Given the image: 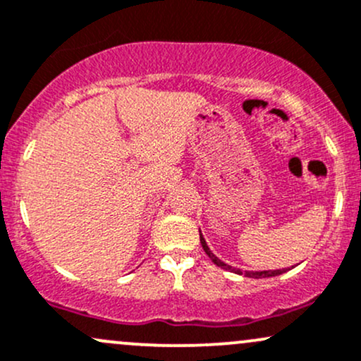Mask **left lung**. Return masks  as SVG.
I'll use <instances>...</instances> for the list:
<instances>
[{
    "mask_svg": "<svg viewBox=\"0 0 361 361\" xmlns=\"http://www.w3.org/2000/svg\"><path fill=\"white\" fill-rule=\"evenodd\" d=\"M200 243H202V248H204V252L209 255V259H211L212 262L217 265V267L224 269V271L235 272V274H240V276L243 274L245 277H253V279H262V277H274V276H281V274H284V272H286V269H276V271H245V272H241L240 269L231 267V265L223 262L219 257L214 255V253L211 252V248H209L207 241H205L204 236H202V233H200Z\"/></svg>",
    "mask_w": 361,
    "mask_h": 361,
    "instance_id": "8db88e82",
    "label": "left lung"
}]
</instances>
